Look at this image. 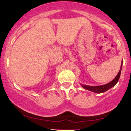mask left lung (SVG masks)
Returning a JSON list of instances; mask_svg holds the SVG:
<instances>
[{
  "instance_id": "8db88e82",
  "label": "left lung",
  "mask_w": 131,
  "mask_h": 131,
  "mask_svg": "<svg viewBox=\"0 0 131 131\" xmlns=\"http://www.w3.org/2000/svg\"><path fill=\"white\" fill-rule=\"evenodd\" d=\"M122 65H123V61L122 64H121V68H120L119 71L117 74V76H116L115 79H113L112 81H111L109 83L106 84L102 85H98V86H89V85H82V87L83 88H84L85 89L88 90V91H91L92 92H94L95 93H98V94H100V93H103L104 92L108 91V90L110 89V88H113V86L116 84V83L118 82L119 81V79L120 75H121V68H122Z\"/></svg>"
}]
</instances>
